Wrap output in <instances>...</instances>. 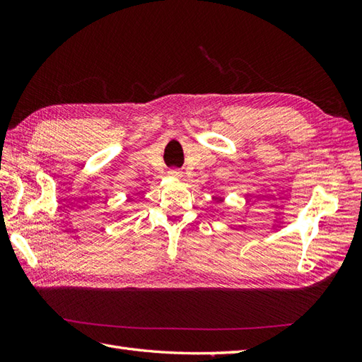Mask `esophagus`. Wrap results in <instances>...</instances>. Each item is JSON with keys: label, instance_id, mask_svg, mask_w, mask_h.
<instances>
[{"label": "esophagus", "instance_id": "obj_1", "mask_svg": "<svg viewBox=\"0 0 362 362\" xmlns=\"http://www.w3.org/2000/svg\"><path fill=\"white\" fill-rule=\"evenodd\" d=\"M168 174L174 177V179H182V177H183V173L180 171V169H169Z\"/></svg>", "mask_w": 362, "mask_h": 362}]
</instances>
